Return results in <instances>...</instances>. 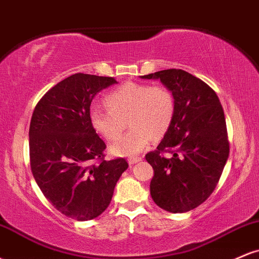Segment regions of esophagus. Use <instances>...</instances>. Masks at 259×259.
Masks as SVG:
<instances>
[{
    "mask_svg": "<svg viewBox=\"0 0 259 259\" xmlns=\"http://www.w3.org/2000/svg\"><path fill=\"white\" fill-rule=\"evenodd\" d=\"M141 159V157H130V158L127 159V162H129V164H135V163L140 162Z\"/></svg>",
    "mask_w": 259,
    "mask_h": 259,
    "instance_id": "obj_1",
    "label": "esophagus"
}]
</instances>
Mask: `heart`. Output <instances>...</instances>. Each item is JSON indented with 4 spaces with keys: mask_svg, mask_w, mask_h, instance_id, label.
Segmentation results:
<instances>
[{
    "mask_svg": "<svg viewBox=\"0 0 259 259\" xmlns=\"http://www.w3.org/2000/svg\"><path fill=\"white\" fill-rule=\"evenodd\" d=\"M108 109L92 107L91 126L108 141L120 136L127 120L132 129L112 145L111 152L119 157H134L168 132L175 114L171 91L163 85L126 82L109 92L105 99Z\"/></svg>",
    "mask_w": 259,
    "mask_h": 259,
    "instance_id": "b5f03b06",
    "label": "heart"
}]
</instances>
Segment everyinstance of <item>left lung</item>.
Returning <instances> with one entry per match:
<instances>
[{"label": "left lung", "mask_w": 259, "mask_h": 259, "mask_svg": "<svg viewBox=\"0 0 259 259\" xmlns=\"http://www.w3.org/2000/svg\"><path fill=\"white\" fill-rule=\"evenodd\" d=\"M158 79L173 94L175 114L157 150L146 154L154 175L151 197L171 213H185L214 191L229 157L227 124L218 96L206 82L181 69L160 70ZM163 152H170L164 157Z\"/></svg>", "instance_id": "1"}]
</instances>
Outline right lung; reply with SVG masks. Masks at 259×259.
<instances>
[{
    "label": "right lung",
    "instance_id": "1",
    "mask_svg": "<svg viewBox=\"0 0 259 259\" xmlns=\"http://www.w3.org/2000/svg\"><path fill=\"white\" fill-rule=\"evenodd\" d=\"M113 84L109 76L74 74L47 91L32 113V175L52 206L75 221L102 214L129 167L124 158H103L106 144L89 119L94 97Z\"/></svg>",
    "mask_w": 259,
    "mask_h": 259
}]
</instances>
